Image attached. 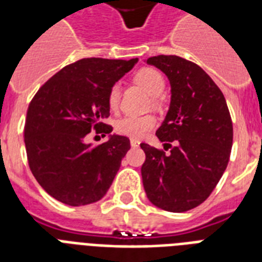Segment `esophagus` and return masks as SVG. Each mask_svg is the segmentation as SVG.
<instances>
[{
  "label": "esophagus",
  "instance_id": "34e87169",
  "mask_svg": "<svg viewBox=\"0 0 262 262\" xmlns=\"http://www.w3.org/2000/svg\"><path fill=\"white\" fill-rule=\"evenodd\" d=\"M130 145L132 148H137L140 145L139 140H130Z\"/></svg>",
  "mask_w": 262,
  "mask_h": 262
}]
</instances>
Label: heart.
<instances>
[{
    "instance_id": "heart-1",
    "label": "heart",
    "mask_w": 262,
    "mask_h": 262,
    "mask_svg": "<svg viewBox=\"0 0 262 262\" xmlns=\"http://www.w3.org/2000/svg\"><path fill=\"white\" fill-rule=\"evenodd\" d=\"M135 80L152 96H159L164 90V79L159 71L154 68H141L136 72ZM121 100L119 84L111 85L107 94V104L111 111H117ZM156 125L155 117L152 115H125L115 122L117 133L130 139H141Z\"/></svg>"
}]
</instances>
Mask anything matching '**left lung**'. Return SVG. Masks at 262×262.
<instances>
[{
  "instance_id": "left-lung-1",
  "label": "left lung",
  "mask_w": 262,
  "mask_h": 262,
  "mask_svg": "<svg viewBox=\"0 0 262 262\" xmlns=\"http://www.w3.org/2000/svg\"><path fill=\"white\" fill-rule=\"evenodd\" d=\"M171 85L170 108L156 130L164 149L140 144L148 200L168 212H186L209 197L227 167L232 121L223 92L197 63L178 55L147 59ZM174 145L172 146V144Z\"/></svg>"
}]
</instances>
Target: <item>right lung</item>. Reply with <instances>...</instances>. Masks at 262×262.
<instances>
[{"mask_svg": "<svg viewBox=\"0 0 262 262\" xmlns=\"http://www.w3.org/2000/svg\"><path fill=\"white\" fill-rule=\"evenodd\" d=\"M139 59L83 58L67 65L35 94L27 110L24 143L34 177L61 203L80 207L106 194L130 149L125 136L87 144L91 130L108 135L107 94Z\"/></svg>", "mask_w": 262, "mask_h": 262, "instance_id": "obj_1", "label": "right lung"}]
</instances>
